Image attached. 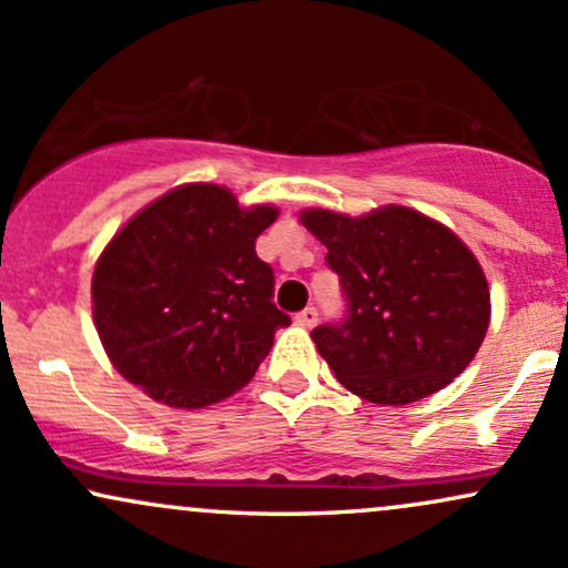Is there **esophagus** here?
I'll list each match as a JSON object with an SVG mask.
<instances>
[{"mask_svg": "<svg viewBox=\"0 0 568 568\" xmlns=\"http://www.w3.org/2000/svg\"><path fill=\"white\" fill-rule=\"evenodd\" d=\"M296 323L302 325V328H312V325L317 323V310H315V306H306L304 312H298Z\"/></svg>", "mask_w": 568, "mask_h": 568, "instance_id": "esophagus-1", "label": "esophagus"}]
</instances>
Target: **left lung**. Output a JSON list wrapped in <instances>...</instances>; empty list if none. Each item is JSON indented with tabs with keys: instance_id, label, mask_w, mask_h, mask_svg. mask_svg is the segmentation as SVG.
I'll list each match as a JSON object with an SVG mask.
<instances>
[{
	"instance_id": "1",
	"label": "left lung",
	"mask_w": 568,
	"mask_h": 568,
	"mask_svg": "<svg viewBox=\"0 0 568 568\" xmlns=\"http://www.w3.org/2000/svg\"><path fill=\"white\" fill-rule=\"evenodd\" d=\"M298 221L328 247L349 315L312 342L349 393L406 406L452 384L478 355L491 293L475 253L440 221L406 205L363 216L306 207Z\"/></svg>"
}]
</instances>
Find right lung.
<instances>
[{
	"mask_svg": "<svg viewBox=\"0 0 568 568\" xmlns=\"http://www.w3.org/2000/svg\"><path fill=\"white\" fill-rule=\"evenodd\" d=\"M277 205L181 184L141 207L95 262L93 323L112 366L152 400L205 408L243 389L291 317L256 237Z\"/></svg>",
	"mask_w": 568,
	"mask_h": 568,
	"instance_id": "1",
	"label": "right lung"
}]
</instances>
